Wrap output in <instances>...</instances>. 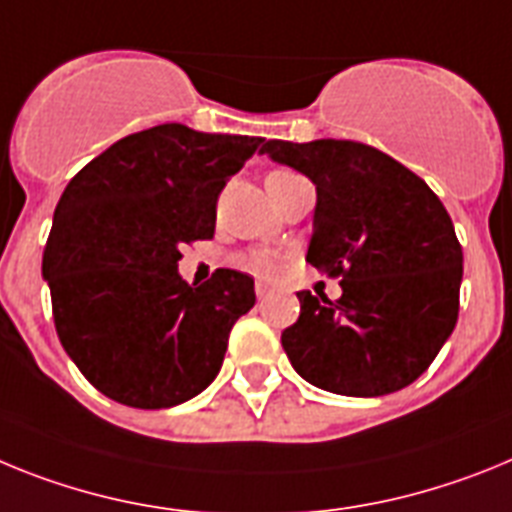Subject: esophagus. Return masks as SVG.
Instances as JSON below:
<instances>
[{
  "instance_id": "1",
  "label": "esophagus",
  "mask_w": 512,
  "mask_h": 512,
  "mask_svg": "<svg viewBox=\"0 0 512 512\" xmlns=\"http://www.w3.org/2000/svg\"><path fill=\"white\" fill-rule=\"evenodd\" d=\"M270 291H273V286H270L268 281H257L255 283V293H257V299H268Z\"/></svg>"
}]
</instances>
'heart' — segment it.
Masks as SVG:
<instances>
[{"label":"heart","instance_id":"b5f03b06","mask_svg":"<svg viewBox=\"0 0 512 512\" xmlns=\"http://www.w3.org/2000/svg\"><path fill=\"white\" fill-rule=\"evenodd\" d=\"M288 175H293V172H288V170H275V172H270L268 180H265V182L281 180V177H288ZM247 265H250V268L255 270V273H268V270L275 268V257L268 255V252H255V255H252L250 260H247Z\"/></svg>","mask_w":512,"mask_h":512}]
</instances>
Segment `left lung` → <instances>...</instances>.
I'll use <instances>...</instances> for the list:
<instances>
[{
    "label": "left lung",
    "mask_w": 512,
    "mask_h": 512,
    "mask_svg": "<svg viewBox=\"0 0 512 512\" xmlns=\"http://www.w3.org/2000/svg\"><path fill=\"white\" fill-rule=\"evenodd\" d=\"M260 154L317 185L306 262L342 296L299 291L281 335L301 379L345 397H384L433 363L459 319L464 255L425 180L358 141H260Z\"/></svg>",
    "instance_id": "1"
}]
</instances>
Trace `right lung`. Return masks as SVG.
<instances>
[{
  "instance_id": "right-lung-1",
  "label": "right lung",
  "mask_w": 512,
  "mask_h": 512,
  "mask_svg": "<svg viewBox=\"0 0 512 512\" xmlns=\"http://www.w3.org/2000/svg\"><path fill=\"white\" fill-rule=\"evenodd\" d=\"M260 141L164 123L115 141L66 185L43 281L61 345L105 397L162 410L221 371L255 281L221 268L190 286L177 262L182 244L213 237L221 188Z\"/></svg>"
}]
</instances>
